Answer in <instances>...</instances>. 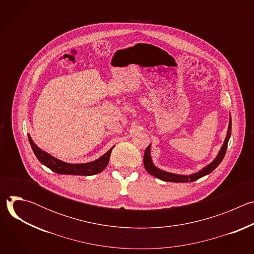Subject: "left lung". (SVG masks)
I'll list each match as a JSON object with an SVG mask.
<instances>
[{"mask_svg":"<svg viewBox=\"0 0 254 254\" xmlns=\"http://www.w3.org/2000/svg\"><path fill=\"white\" fill-rule=\"evenodd\" d=\"M230 134H231V119H230V122H229V127H228V131H227V136L224 140V143L223 146L218 154V156H217V158L210 164L208 165L207 167H205L203 170H201L200 172L198 173H195V174H192V175H189V176H182V175H176V174H172V173H168V172H165V171H162L158 168H156L153 163H152V160H151V156H150V147L149 146L146 151H144V155H143V166L144 168H146V170L148 171L149 174L165 181V182H173V183H188V182H194V181L210 174L212 171H214L217 167H218V165L222 162L225 154H226V151H227V144H228V140H229V137H230Z\"/></svg>","mask_w":254,"mask_h":254,"instance_id":"left-lung-1","label":"left lung"}]
</instances>
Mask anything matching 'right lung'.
I'll return each instance as SVG.
<instances>
[{
  "label": "right lung",
  "mask_w": 254,
  "mask_h": 254,
  "mask_svg": "<svg viewBox=\"0 0 254 254\" xmlns=\"http://www.w3.org/2000/svg\"><path fill=\"white\" fill-rule=\"evenodd\" d=\"M29 142L32 147V150L37 157V159L45 165L47 168L52 170L53 172L57 174L62 175H77V176H91L97 173L102 172L110 161V157L112 154V151L114 148H112L110 151L106 152L101 158H99L96 161L86 163V164H68L64 163L62 161H59L58 159L52 157L51 155L47 154L46 152L40 150L34 141L32 140L31 136L28 135Z\"/></svg>",
  "instance_id": "obj_1"
}]
</instances>
